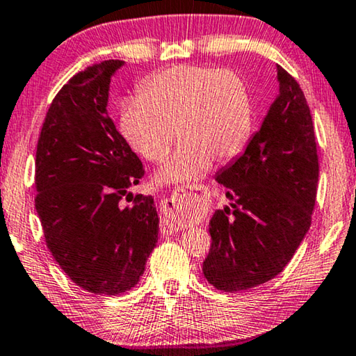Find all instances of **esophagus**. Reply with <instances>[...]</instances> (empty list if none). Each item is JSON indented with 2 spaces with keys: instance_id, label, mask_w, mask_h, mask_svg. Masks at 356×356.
I'll return each instance as SVG.
<instances>
[{
  "instance_id": "1",
  "label": "esophagus",
  "mask_w": 356,
  "mask_h": 356,
  "mask_svg": "<svg viewBox=\"0 0 356 356\" xmlns=\"http://www.w3.org/2000/svg\"><path fill=\"white\" fill-rule=\"evenodd\" d=\"M204 187L174 188L171 198L161 202L165 217L161 222V231L165 234H172L184 227V220L198 217L204 207Z\"/></svg>"
}]
</instances>
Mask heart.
<instances>
[{
	"mask_svg": "<svg viewBox=\"0 0 356 356\" xmlns=\"http://www.w3.org/2000/svg\"><path fill=\"white\" fill-rule=\"evenodd\" d=\"M120 129L134 152L150 163L168 156L176 129L182 143L160 184L201 177L212 160L225 163L244 150L252 131V101L244 79L234 71L177 65L147 79L139 98L122 106Z\"/></svg>",
	"mask_w": 356,
	"mask_h": 356,
	"instance_id": "b5f03b06",
	"label": "heart"
}]
</instances>
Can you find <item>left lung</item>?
<instances>
[{
    "instance_id": "left-lung-1",
    "label": "left lung",
    "mask_w": 356,
    "mask_h": 356,
    "mask_svg": "<svg viewBox=\"0 0 356 356\" xmlns=\"http://www.w3.org/2000/svg\"><path fill=\"white\" fill-rule=\"evenodd\" d=\"M279 97L244 154L217 174L231 209L209 223L212 245L202 273L217 290L241 291L280 274L312 222L318 155L300 83L277 66Z\"/></svg>"
}]
</instances>
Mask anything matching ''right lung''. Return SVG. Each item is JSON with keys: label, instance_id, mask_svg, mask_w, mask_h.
Segmentation results:
<instances>
[{"label": "right lung", "instance_id": "add662e5", "mask_svg": "<svg viewBox=\"0 0 356 356\" xmlns=\"http://www.w3.org/2000/svg\"><path fill=\"white\" fill-rule=\"evenodd\" d=\"M123 63L106 60L72 76L49 107L36 149L35 206L49 250L76 285L107 296L138 284L160 223L154 198L129 191L143 163L106 109Z\"/></svg>", "mask_w": 356, "mask_h": 356}]
</instances>
